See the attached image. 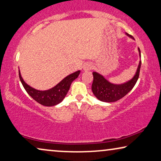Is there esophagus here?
Returning a JSON list of instances; mask_svg holds the SVG:
<instances>
[{"label": "esophagus", "mask_w": 161, "mask_h": 161, "mask_svg": "<svg viewBox=\"0 0 161 161\" xmlns=\"http://www.w3.org/2000/svg\"><path fill=\"white\" fill-rule=\"evenodd\" d=\"M84 71H89V70L92 69V65L91 64V63H86V64L84 65Z\"/></svg>", "instance_id": "34e87169"}]
</instances>
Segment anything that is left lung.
<instances>
[{
	"label": "left lung",
	"instance_id": "1",
	"mask_svg": "<svg viewBox=\"0 0 161 161\" xmlns=\"http://www.w3.org/2000/svg\"><path fill=\"white\" fill-rule=\"evenodd\" d=\"M127 35L129 37L133 38L131 35L128 34V33ZM139 51L140 53L139 49ZM140 55H141V53H140ZM141 65L142 61H140L136 73L132 80L128 81V82L122 84V85H114V84L110 83L102 75L96 73V72H93L92 73L93 81L92 84V91L93 92L94 96L98 100L103 101V102H114V101L123 98L133 89L136 83L139 76Z\"/></svg>",
	"mask_w": 161,
	"mask_h": 161
}]
</instances>
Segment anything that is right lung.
Listing matches in <instances>:
<instances>
[{
  "instance_id": "obj_1",
  "label": "right lung",
  "mask_w": 161,
  "mask_h": 161,
  "mask_svg": "<svg viewBox=\"0 0 161 161\" xmlns=\"http://www.w3.org/2000/svg\"><path fill=\"white\" fill-rule=\"evenodd\" d=\"M80 73V71H78L70 74V75L63 79L55 87H53L50 90H45V91H40V90H35L27 85L22 80L19 71V76L25 90H26L29 96L32 97L33 99H34L36 101H37L38 103L42 104L43 106H53L57 105L63 100V98L66 96L67 92H69L72 81L78 77Z\"/></svg>"
}]
</instances>
